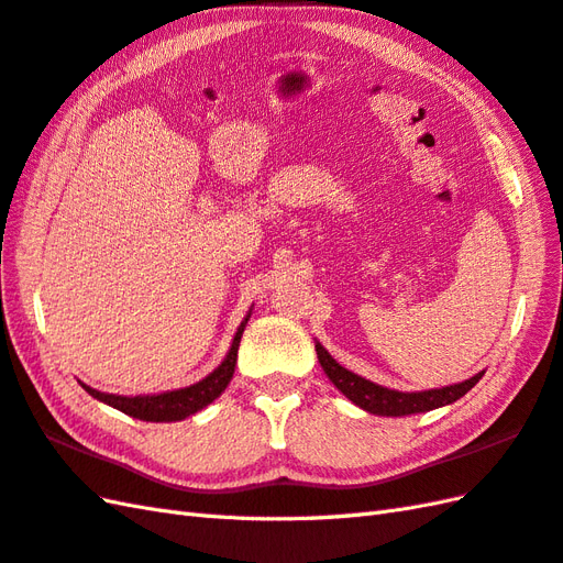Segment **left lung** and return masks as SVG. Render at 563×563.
Segmentation results:
<instances>
[{"instance_id": "8db88e82", "label": "left lung", "mask_w": 563, "mask_h": 563, "mask_svg": "<svg viewBox=\"0 0 563 563\" xmlns=\"http://www.w3.org/2000/svg\"><path fill=\"white\" fill-rule=\"evenodd\" d=\"M317 343V355L321 369L325 376L331 378V384L341 390V394L357 405V408L367 410L372 415L382 417H402V415H417V412H429L443 408V405H451L459 398H463L470 388H473L485 372L465 378L461 384L441 386V388H429V390H412V394H405V390L378 386L369 378H364L355 372L341 367L319 341Z\"/></svg>"}]
</instances>
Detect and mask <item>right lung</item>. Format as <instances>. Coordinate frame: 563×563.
I'll return each mask as SVG.
<instances>
[{"instance_id": "1", "label": "right lung", "mask_w": 563, "mask_h": 563, "mask_svg": "<svg viewBox=\"0 0 563 563\" xmlns=\"http://www.w3.org/2000/svg\"><path fill=\"white\" fill-rule=\"evenodd\" d=\"M250 317H252V309L246 311V317L240 323L238 333H234L225 360H222L211 374L203 376L201 382H196L191 386L177 388V390H165V394H153V396H114V394H102V390H96L86 384H81V386L96 400L110 405V408L120 410L129 417H136V420H143V422L187 420L189 415L203 410L206 405H211L222 394V390L228 388L230 378L234 374V364H238V350H240L242 333L246 329V321H250Z\"/></svg>"}]
</instances>
